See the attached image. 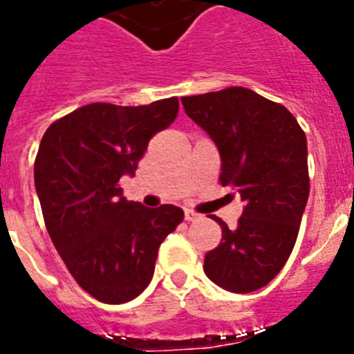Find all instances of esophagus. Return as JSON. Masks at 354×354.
I'll use <instances>...</instances> for the list:
<instances>
[{
  "label": "esophagus",
  "mask_w": 354,
  "mask_h": 354,
  "mask_svg": "<svg viewBox=\"0 0 354 354\" xmlns=\"http://www.w3.org/2000/svg\"><path fill=\"white\" fill-rule=\"evenodd\" d=\"M200 214L192 212V210H185V221H196V219H200Z\"/></svg>",
  "instance_id": "1"
}]
</instances>
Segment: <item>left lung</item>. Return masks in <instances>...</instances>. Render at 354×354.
<instances>
[{
  "mask_svg": "<svg viewBox=\"0 0 354 354\" xmlns=\"http://www.w3.org/2000/svg\"><path fill=\"white\" fill-rule=\"evenodd\" d=\"M182 104L218 145L219 183L245 201L236 228L212 216L223 237L203 270L228 292H255L283 270L299 236L310 196L306 133L283 104L248 88L183 97Z\"/></svg>",
  "mask_w": 354,
  "mask_h": 354,
  "instance_id": "left-lung-1",
  "label": "left lung"
}]
</instances>
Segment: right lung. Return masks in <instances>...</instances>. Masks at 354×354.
<instances>
[{"instance_id":"1","label":"right lung","mask_w":354,"mask_h":354,"mask_svg":"<svg viewBox=\"0 0 354 354\" xmlns=\"http://www.w3.org/2000/svg\"><path fill=\"white\" fill-rule=\"evenodd\" d=\"M176 97L147 106L93 102L55 120L35 156V191L53 246L77 284L122 304L144 292L163 239L183 221L174 205L147 209L118 185L149 140L178 117Z\"/></svg>"}]
</instances>
